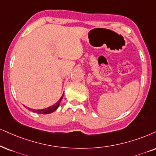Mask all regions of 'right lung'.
<instances>
[{
  "label": "right lung",
  "instance_id": "obj_1",
  "mask_svg": "<svg viewBox=\"0 0 156 156\" xmlns=\"http://www.w3.org/2000/svg\"><path fill=\"white\" fill-rule=\"evenodd\" d=\"M62 96H63V95L62 96V97H61L60 99H59V101L57 102L56 104H54V105L50 106V107L47 108V109H41V110L31 109V111H33L34 112H36V113H37V114H46L52 113V112L55 111V110H56L58 108V106H59V105H60V102H61V100H62ZM28 109L31 110V109H29V108H28Z\"/></svg>",
  "mask_w": 156,
  "mask_h": 156
}]
</instances>
